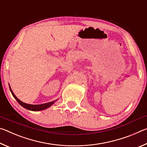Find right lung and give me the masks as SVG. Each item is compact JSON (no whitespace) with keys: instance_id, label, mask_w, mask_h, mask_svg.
<instances>
[{"instance_id":"right-lung-1","label":"right lung","mask_w":147,"mask_h":147,"mask_svg":"<svg viewBox=\"0 0 147 147\" xmlns=\"http://www.w3.org/2000/svg\"><path fill=\"white\" fill-rule=\"evenodd\" d=\"M9 89H10V91H11V93L12 94V95H13V96L15 98V99H16V100L17 102H18V103L20 104V105H21V106H23V108L28 109V110H30V111H38L44 110V109H47V108H49V107H51L53 104L55 103V102L57 100H58V99H57V100H55L52 101V102H47V103H45V104H37V105L26 104V103L23 102H22L21 100H20L19 99L17 98L16 95H15L13 92L12 91L10 86L9 85Z\"/></svg>"}]
</instances>
